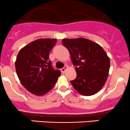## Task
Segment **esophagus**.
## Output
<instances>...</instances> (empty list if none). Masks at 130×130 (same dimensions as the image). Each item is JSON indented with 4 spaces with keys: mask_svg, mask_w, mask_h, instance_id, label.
Returning <instances> with one entry per match:
<instances>
[{
    "mask_svg": "<svg viewBox=\"0 0 130 130\" xmlns=\"http://www.w3.org/2000/svg\"><path fill=\"white\" fill-rule=\"evenodd\" d=\"M66 69H67V66H65L63 68H62V69H61V71H62V73H64L66 71Z\"/></svg>",
    "mask_w": 130,
    "mask_h": 130,
    "instance_id": "1",
    "label": "esophagus"
}]
</instances>
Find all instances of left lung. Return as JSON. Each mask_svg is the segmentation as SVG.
I'll use <instances>...</instances> for the list:
<instances>
[{
    "instance_id": "8db88e82",
    "label": "left lung",
    "mask_w": 130,
    "mask_h": 130,
    "mask_svg": "<svg viewBox=\"0 0 130 130\" xmlns=\"http://www.w3.org/2000/svg\"><path fill=\"white\" fill-rule=\"evenodd\" d=\"M62 43L68 48L76 78L71 81L76 90L85 96L101 90L108 77L110 59L98 43L83 38H64Z\"/></svg>"
}]
</instances>
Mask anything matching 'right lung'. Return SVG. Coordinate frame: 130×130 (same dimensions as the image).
Listing matches in <instances>:
<instances>
[{
    "instance_id": "right-lung-1",
    "label": "right lung",
    "mask_w": 130,
    "mask_h": 130,
    "mask_svg": "<svg viewBox=\"0 0 130 130\" xmlns=\"http://www.w3.org/2000/svg\"><path fill=\"white\" fill-rule=\"evenodd\" d=\"M57 39L40 38L22 48L15 62L17 75L23 87L33 94L42 96L49 92L61 75L51 66L49 53Z\"/></svg>"
}]
</instances>
